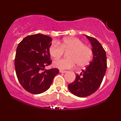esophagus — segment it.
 Listing matches in <instances>:
<instances>
[{
	"label": "esophagus",
	"instance_id": "obj_1",
	"mask_svg": "<svg viewBox=\"0 0 121 121\" xmlns=\"http://www.w3.org/2000/svg\"><path fill=\"white\" fill-rule=\"evenodd\" d=\"M66 71L65 70H60V73H66Z\"/></svg>",
	"mask_w": 121,
	"mask_h": 121
}]
</instances>
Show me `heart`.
I'll use <instances>...</instances> for the list:
<instances>
[{
  "label": "heart",
  "instance_id": "heart-1",
  "mask_svg": "<svg viewBox=\"0 0 121 121\" xmlns=\"http://www.w3.org/2000/svg\"><path fill=\"white\" fill-rule=\"evenodd\" d=\"M64 51H70L68 55L69 59H60L53 64L55 68L60 69L72 68L76 64L78 67H85L90 63L93 55L91 48L75 37L64 39L59 43L53 41L49 47L50 55L55 60L62 56Z\"/></svg>",
  "mask_w": 121,
  "mask_h": 121
}]
</instances>
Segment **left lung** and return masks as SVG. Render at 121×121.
<instances>
[{"instance_id":"obj_1","label":"left lung","mask_w":121,"mask_h":121,"mask_svg":"<svg viewBox=\"0 0 121 121\" xmlns=\"http://www.w3.org/2000/svg\"><path fill=\"white\" fill-rule=\"evenodd\" d=\"M92 47V60L80 74H76L73 82L68 85L69 91L79 97H85L94 93L101 85L107 68L105 51L95 38L85 35Z\"/></svg>"}]
</instances>
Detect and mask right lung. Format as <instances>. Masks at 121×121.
<instances>
[{"mask_svg":"<svg viewBox=\"0 0 121 121\" xmlns=\"http://www.w3.org/2000/svg\"><path fill=\"white\" fill-rule=\"evenodd\" d=\"M52 40L51 37L42 34L28 36L22 40L16 49V76L23 88L32 94L47 91L54 77L59 73L56 68L45 70V66L52 62L49 53Z\"/></svg>","mask_w":121,"mask_h":121,"instance_id":"obj_1","label":"right lung"}]
</instances>
